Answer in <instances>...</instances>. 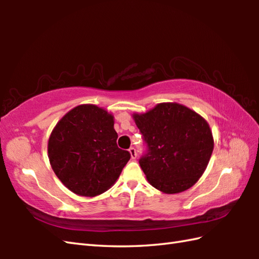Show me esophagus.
Returning a JSON list of instances; mask_svg holds the SVG:
<instances>
[{"label": "esophagus", "mask_w": 259, "mask_h": 259, "mask_svg": "<svg viewBox=\"0 0 259 259\" xmlns=\"http://www.w3.org/2000/svg\"><path fill=\"white\" fill-rule=\"evenodd\" d=\"M129 152H130L131 159H136V158H137V151H136L135 148H130V149H129Z\"/></svg>", "instance_id": "esophagus-1"}]
</instances>
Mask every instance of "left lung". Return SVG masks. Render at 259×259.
<instances>
[{"mask_svg":"<svg viewBox=\"0 0 259 259\" xmlns=\"http://www.w3.org/2000/svg\"><path fill=\"white\" fill-rule=\"evenodd\" d=\"M133 117L148 147L139 160L148 183L164 194H179L194 186L213 150L207 121L177 102L158 103Z\"/></svg>","mask_w":259,"mask_h":259,"instance_id":"left-lung-1","label":"left lung"}]
</instances>
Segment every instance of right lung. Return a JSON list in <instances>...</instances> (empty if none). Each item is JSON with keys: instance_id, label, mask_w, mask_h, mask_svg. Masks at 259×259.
<instances>
[{"instance_id": "add662e5", "label": "right lung", "mask_w": 259, "mask_h": 259, "mask_svg": "<svg viewBox=\"0 0 259 259\" xmlns=\"http://www.w3.org/2000/svg\"><path fill=\"white\" fill-rule=\"evenodd\" d=\"M114 119L96 104L71 109L54 126L48 157L54 174L75 195L95 197L111 188L130 153L117 146Z\"/></svg>"}]
</instances>
